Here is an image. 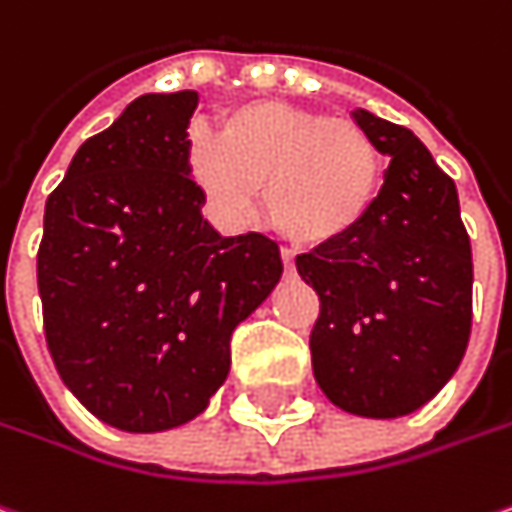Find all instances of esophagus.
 I'll return each instance as SVG.
<instances>
[{
    "label": "esophagus",
    "mask_w": 512,
    "mask_h": 512,
    "mask_svg": "<svg viewBox=\"0 0 512 512\" xmlns=\"http://www.w3.org/2000/svg\"><path fill=\"white\" fill-rule=\"evenodd\" d=\"M280 260H283V269H286V272L295 269V252H292V249H280Z\"/></svg>",
    "instance_id": "1"
}]
</instances>
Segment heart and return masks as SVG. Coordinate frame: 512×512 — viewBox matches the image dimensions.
Listing matches in <instances>:
<instances>
[{"mask_svg": "<svg viewBox=\"0 0 512 512\" xmlns=\"http://www.w3.org/2000/svg\"><path fill=\"white\" fill-rule=\"evenodd\" d=\"M189 166L226 220L252 212L263 186L269 220L300 246L355 232L384 183V157L369 131L289 102L240 105L220 131L191 125Z\"/></svg>", "mask_w": 512, "mask_h": 512, "instance_id": "b5f03b06", "label": "heart"}]
</instances>
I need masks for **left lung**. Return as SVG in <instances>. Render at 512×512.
Returning a JSON list of instances; mask_svg holds the SVG:
<instances>
[{"mask_svg": "<svg viewBox=\"0 0 512 512\" xmlns=\"http://www.w3.org/2000/svg\"><path fill=\"white\" fill-rule=\"evenodd\" d=\"M355 123L389 157L367 220L298 255L321 298L309 335L323 395L352 415L398 418L435 398L470 341L473 252L456 183L410 128L364 108Z\"/></svg>", "mask_w": 512, "mask_h": 512, "instance_id": "8db88e82", "label": "left lung"}]
</instances>
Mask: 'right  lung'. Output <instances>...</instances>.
I'll return each instance as SVG.
<instances>
[{
    "label": "right lung",
    "mask_w": 512,
    "mask_h": 512,
    "mask_svg": "<svg viewBox=\"0 0 512 512\" xmlns=\"http://www.w3.org/2000/svg\"><path fill=\"white\" fill-rule=\"evenodd\" d=\"M197 91L143 94L85 140L45 203L36 280L56 372L100 421L163 433L209 407L232 332L283 275L266 234L203 220Z\"/></svg>",
    "instance_id": "add662e5"
}]
</instances>
